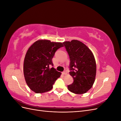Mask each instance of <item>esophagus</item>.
<instances>
[{"mask_svg":"<svg viewBox=\"0 0 121 121\" xmlns=\"http://www.w3.org/2000/svg\"><path fill=\"white\" fill-rule=\"evenodd\" d=\"M62 74H63V75H65V74H67V71H66V70H65V71H64L63 72H62Z\"/></svg>","mask_w":121,"mask_h":121,"instance_id":"34e87169","label":"esophagus"}]
</instances>
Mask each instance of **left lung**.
I'll return each mask as SVG.
<instances>
[{
    "instance_id": "obj_1",
    "label": "left lung",
    "mask_w": 121,
    "mask_h": 121,
    "mask_svg": "<svg viewBox=\"0 0 121 121\" xmlns=\"http://www.w3.org/2000/svg\"><path fill=\"white\" fill-rule=\"evenodd\" d=\"M70 59L69 75L73 83L68 86L71 92L86 93L92 87L95 79L96 66L93 54L86 45L77 40L63 43Z\"/></svg>"
}]
</instances>
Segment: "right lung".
Returning a JSON list of instances; mask_svg holds the SVG:
<instances>
[{"mask_svg": "<svg viewBox=\"0 0 121 121\" xmlns=\"http://www.w3.org/2000/svg\"><path fill=\"white\" fill-rule=\"evenodd\" d=\"M62 43L40 40L29 47L24 62V74L29 87L36 93L52 90L61 75L53 67L52 59L56 51L63 47Z\"/></svg>", "mask_w": 121, "mask_h": 121, "instance_id": "right-lung-1", "label": "right lung"}]
</instances>
